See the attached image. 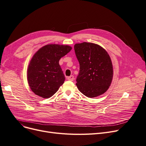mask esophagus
I'll use <instances>...</instances> for the list:
<instances>
[{
  "label": "esophagus",
  "instance_id": "1",
  "mask_svg": "<svg viewBox=\"0 0 146 146\" xmlns=\"http://www.w3.org/2000/svg\"><path fill=\"white\" fill-rule=\"evenodd\" d=\"M67 79H68V80H70V81H73V80H74V76H73L71 75L70 76H68V77L67 78Z\"/></svg>",
  "mask_w": 146,
  "mask_h": 146
}]
</instances>
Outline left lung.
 Here are the masks:
<instances>
[{
	"instance_id": "left-lung-1",
	"label": "left lung",
	"mask_w": 146,
	"mask_h": 146,
	"mask_svg": "<svg viewBox=\"0 0 146 146\" xmlns=\"http://www.w3.org/2000/svg\"><path fill=\"white\" fill-rule=\"evenodd\" d=\"M74 48L80 66L76 78L78 90L89 98L104 94L111 83L113 74L109 55L92 43H76Z\"/></svg>"
}]
</instances>
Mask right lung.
<instances>
[{"mask_svg": "<svg viewBox=\"0 0 146 146\" xmlns=\"http://www.w3.org/2000/svg\"><path fill=\"white\" fill-rule=\"evenodd\" d=\"M68 45L51 44L40 48L31 60L27 70V80L37 96L48 98L58 91L65 80L59 64L62 56L70 51Z\"/></svg>", "mask_w": 146, "mask_h": 146, "instance_id": "right-lung-1", "label": "right lung"}]
</instances>
